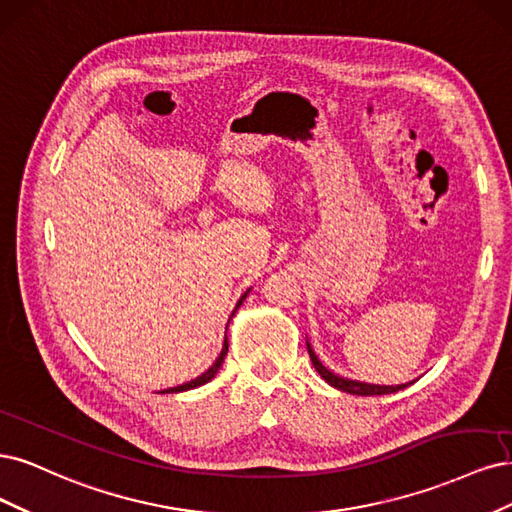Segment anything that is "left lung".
<instances>
[{"mask_svg": "<svg viewBox=\"0 0 512 512\" xmlns=\"http://www.w3.org/2000/svg\"><path fill=\"white\" fill-rule=\"evenodd\" d=\"M308 355H310V361L312 366H315V370L321 374V378L325 383H329L332 387L340 389V391H346V393H353V395H385V393H395L400 391L404 387H408L410 383H404V385H370V383H359V381H351V378H342L338 374H334L332 370H327L319 357L315 355V351H312V346L308 344Z\"/></svg>", "mask_w": 512, "mask_h": 512, "instance_id": "8db88e82", "label": "left lung"}]
</instances>
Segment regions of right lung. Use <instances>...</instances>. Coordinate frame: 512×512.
<instances>
[{
	"instance_id": "right-lung-1",
	"label": "right lung",
	"mask_w": 512,
	"mask_h": 512,
	"mask_svg": "<svg viewBox=\"0 0 512 512\" xmlns=\"http://www.w3.org/2000/svg\"><path fill=\"white\" fill-rule=\"evenodd\" d=\"M251 291V289H249ZM246 291V293H249ZM246 293L242 295L240 298V302L236 304V308H240V304H242V300L246 298ZM236 315V310L232 312V317ZM227 349H229V342H227V336H225V342H223V349H221V355L217 357V361H214V364L204 372V374H200L197 378H193V381H189V383H185V385H178V387H170V389H163L161 393H178V391H187V389H195V387H200V385H206L208 381H212L214 378V374L219 372V368H221V364H223V359H225V355H227Z\"/></svg>"
}]
</instances>
